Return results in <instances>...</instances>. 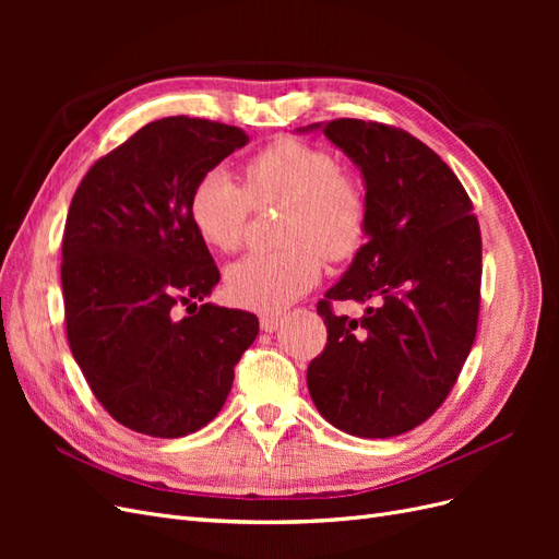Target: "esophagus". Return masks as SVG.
Returning <instances> with one entry per match:
<instances>
[{
	"label": "esophagus",
	"mask_w": 559,
	"mask_h": 559,
	"mask_svg": "<svg viewBox=\"0 0 559 559\" xmlns=\"http://www.w3.org/2000/svg\"><path fill=\"white\" fill-rule=\"evenodd\" d=\"M282 324V317L280 314H263L261 317V331L265 333H275Z\"/></svg>",
	"instance_id": "obj_1"
}]
</instances>
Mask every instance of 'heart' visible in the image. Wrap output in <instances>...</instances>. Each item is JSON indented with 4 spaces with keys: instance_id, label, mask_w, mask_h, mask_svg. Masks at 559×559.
Masks as SVG:
<instances>
[{
    "instance_id": "obj_1",
    "label": "heart",
    "mask_w": 559,
    "mask_h": 559,
    "mask_svg": "<svg viewBox=\"0 0 559 559\" xmlns=\"http://www.w3.org/2000/svg\"><path fill=\"white\" fill-rule=\"evenodd\" d=\"M253 205H286L284 251H253L226 273V292L242 308L277 312L317 284L321 253L347 259L366 233L361 186L324 148L282 140L245 167V189L224 167L193 186L189 214L195 233L216 251L238 249Z\"/></svg>"
}]
</instances>
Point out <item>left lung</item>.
I'll return each mask as SVG.
<instances>
[{
	"label": "left lung",
	"instance_id": "8db88e82",
	"mask_svg": "<svg viewBox=\"0 0 559 559\" xmlns=\"http://www.w3.org/2000/svg\"><path fill=\"white\" fill-rule=\"evenodd\" d=\"M357 165L366 245L317 306L329 343L308 368L319 415L359 438L429 419L468 357L480 308V228L460 179L413 134L359 118L312 123ZM331 299L368 301L361 322Z\"/></svg>",
	"mask_w": 559,
	"mask_h": 559
}]
</instances>
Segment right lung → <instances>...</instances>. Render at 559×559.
<instances>
[{
	"label": "right lung",
	"instance_id": "1",
	"mask_svg": "<svg viewBox=\"0 0 559 559\" xmlns=\"http://www.w3.org/2000/svg\"><path fill=\"white\" fill-rule=\"evenodd\" d=\"M247 142L235 126L167 116L99 158L72 198L67 341L95 399L132 431L181 438L210 425L257 341V314L205 302L218 270L189 214L198 179Z\"/></svg>",
	"mask_w": 559,
	"mask_h": 559
}]
</instances>
